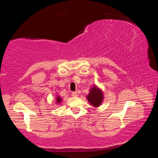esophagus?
<instances>
[{"label":"esophagus","mask_w":158,"mask_h":158,"mask_svg":"<svg viewBox=\"0 0 158 158\" xmlns=\"http://www.w3.org/2000/svg\"><path fill=\"white\" fill-rule=\"evenodd\" d=\"M72 96L74 98H76V97H78V94H77V92H73L72 93Z\"/></svg>","instance_id":"esophagus-1"}]
</instances>
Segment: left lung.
Segmentation results:
<instances>
[{"mask_svg": "<svg viewBox=\"0 0 158 158\" xmlns=\"http://www.w3.org/2000/svg\"><path fill=\"white\" fill-rule=\"evenodd\" d=\"M87 100L93 107L97 108L102 103L104 100V93L100 88L95 85L90 89L89 95L86 96Z\"/></svg>", "mask_w": 158, "mask_h": 158, "instance_id": "8db88e82", "label": "left lung"}]
</instances>
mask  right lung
Masks as SVG:
<instances>
[{
    "label": "right lung",
    "instance_id": "1",
    "mask_svg": "<svg viewBox=\"0 0 158 158\" xmlns=\"http://www.w3.org/2000/svg\"><path fill=\"white\" fill-rule=\"evenodd\" d=\"M61 102H62V98L59 95H56V103L60 104Z\"/></svg>",
    "mask_w": 158,
    "mask_h": 158
}]
</instances>
